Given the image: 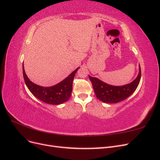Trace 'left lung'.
Wrapping results in <instances>:
<instances>
[{
    "instance_id": "8db88e82",
    "label": "left lung",
    "mask_w": 160,
    "mask_h": 160,
    "mask_svg": "<svg viewBox=\"0 0 160 160\" xmlns=\"http://www.w3.org/2000/svg\"><path fill=\"white\" fill-rule=\"evenodd\" d=\"M95 93L98 99L104 103H115L126 99L137 89L141 79V68L139 65V72L136 78L130 83L114 86L109 85L100 79L89 75Z\"/></svg>"
}]
</instances>
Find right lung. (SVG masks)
<instances>
[{"label": "right lung", "mask_w": 160, "mask_h": 160, "mask_svg": "<svg viewBox=\"0 0 160 160\" xmlns=\"http://www.w3.org/2000/svg\"><path fill=\"white\" fill-rule=\"evenodd\" d=\"M79 68H77L59 83L51 87H42L32 83L26 75L23 64L22 72L27 87L35 98L48 104L60 105L66 102L70 98L72 89V81Z\"/></svg>", "instance_id": "right-lung-1"}]
</instances>
